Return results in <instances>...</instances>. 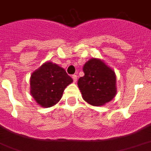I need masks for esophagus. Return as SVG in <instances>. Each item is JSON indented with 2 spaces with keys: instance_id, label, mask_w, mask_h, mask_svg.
<instances>
[{
  "instance_id": "34e87169",
  "label": "esophagus",
  "mask_w": 151,
  "mask_h": 151,
  "mask_svg": "<svg viewBox=\"0 0 151 151\" xmlns=\"http://www.w3.org/2000/svg\"><path fill=\"white\" fill-rule=\"evenodd\" d=\"M72 79H73L74 82H76V81H77V76L76 75H73L72 76Z\"/></svg>"
}]
</instances>
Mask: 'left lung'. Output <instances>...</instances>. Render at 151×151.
Here are the masks:
<instances>
[{"mask_svg": "<svg viewBox=\"0 0 151 151\" xmlns=\"http://www.w3.org/2000/svg\"><path fill=\"white\" fill-rule=\"evenodd\" d=\"M83 70L85 76L77 84L85 101L93 106H102L115 97L116 75L112 68L100 59L92 58L86 62Z\"/></svg>", "mask_w": 151, "mask_h": 151, "instance_id": "8db88e82", "label": "left lung"}]
</instances>
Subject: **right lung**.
Returning <instances> with one entry per match:
<instances>
[{
	"label": "right lung",
	"instance_id": "obj_1",
	"mask_svg": "<svg viewBox=\"0 0 151 151\" xmlns=\"http://www.w3.org/2000/svg\"><path fill=\"white\" fill-rule=\"evenodd\" d=\"M73 80L62 67L47 62L30 77V93L40 106L50 108L62 99L65 87Z\"/></svg>",
	"mask_w": 151,
	"mask_h": 151
}]
</instances>
